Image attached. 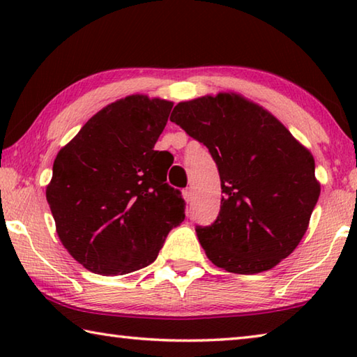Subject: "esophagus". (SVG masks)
<instances>
[{
  "instance_id": "34e87169",
  "label": "esophagus",
  "mask_w": 357,
  "mask_h": 357,
  "mask_svg": "<svg viewBox=\"0 0 357 357\" xmlns=\"http://www.w3.org/2000/svg\"><path fill=\"white\" fill-rule=\"evenodd\" d=\"M183 195H184V200H185L187 203H192V200H193V192H192V189L183 190Z\"/></svg>"
}]
</instances>
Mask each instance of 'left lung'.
Segmentation results:
<instances>
[{
  "mask_svg": "<svg viewBox=\"0 0 357 357\" xmlns=\"http://www.w3.org/2000/svg\"><path fill=\"white\" fill-rule=\"evenodd\" d=\"M170 121L209 149L220 176V213L195 228L208 258L258 274L287 258L319 197L315 160L279 119L238 94L179 102Z\"/></svg>",
  "mask_w": 357,
  "mask_h": 357,
  "instance_id": "8db88e82",
  "label": "left lung"
}]
</instances>
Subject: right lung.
<instances>
[{
  "label": "right lung",
  "instance_id": "right-lung-1",
  "mask_svg": "<svg viewBox=\"0 0 357 357\" xmlns=\"http://www.w3.org/2000/svg\"><path fill=\"white\" fill-rule=\"evenodd\" d=\"M172 107L128 96L96 113L56 155L45 192L56 233L94 274L146 268L184 220V198L167 183L172 162L154 149Z\"/></svg>",
  "mask_w": 357,
  "mask_h": 357
}]
</instances>
